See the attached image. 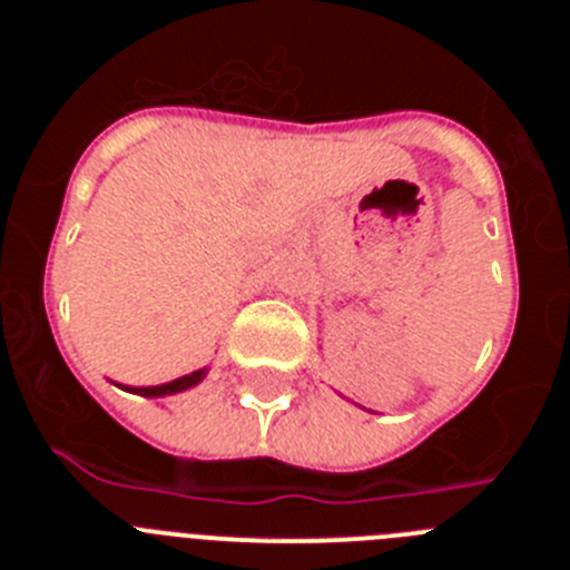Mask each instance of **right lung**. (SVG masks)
I'll use <instances>...</instances> for the list:
<instances>
[{
    "mask_svg": "<svg viewBox=\"0 0 570 570\" xmlns=\"http://www.w3.org/2000/svg\"><path fill=\"white\" fill-rule=\"evenodd\" d=\"M203 380H205V371H194V374L179 376V380L165 382V385L128 387V391H134V394H139V396H168V394H179V391H185V387H194L196 382H203Z\"/></svg>",
    "mask_w": 570,
    "mask_h": 570,
    "instance_id": "obj_1",
    "label": "right lung"
}]
</instances>
